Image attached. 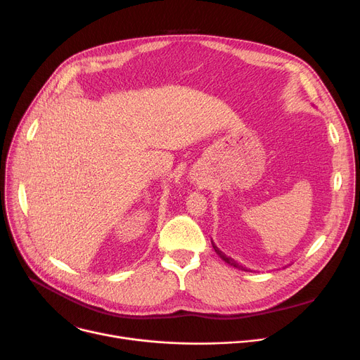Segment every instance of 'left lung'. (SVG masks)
<instances>
[{
    "mask_svg": "<svg viewBox=\"0 0 360 360\" xmlns=\"http://www.w3.org/2000/svg\"><path fill=\"white\" fill-rule=\"evenodd\" d=\"M212 245H213V248H214V251H216V254L224 261V262H228L229 264V266H232V267H235V269H239V270H243V271H251L250 269H247V267H243V266H240V264L239 262H236L235 259H232L231 257H228V255H226L224 252H221L217 247H216V245L213 243V240H212Z\"/></svg>",
    "mask_w": 360,
    "mask_h": 360,
    "instance_id": "8db88e82",
    "label": "left lung"
}]
</instances>
